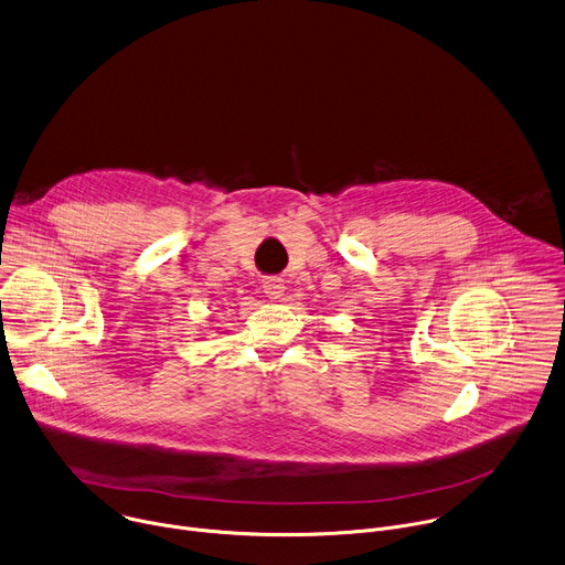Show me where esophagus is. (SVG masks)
Masks as SVG:
<instances>
[{
	"mask_svg": "<svg viewBox=\"0 0 565 565\" xmlns=\"http://www.w3.org/2000/svg\"><path fill=\"white\" fill-rule=\"evenodd\" d=\"M263 289H265V294H267L269 300H278V298L285 294V285H282L280 278H267V280L263 282Z\"/></svg>",
	"mask_w": 565,
	"mask_h": 565,
	"instance_id": "34e87169",
	"label": "esophagus"
}]
</instances>
